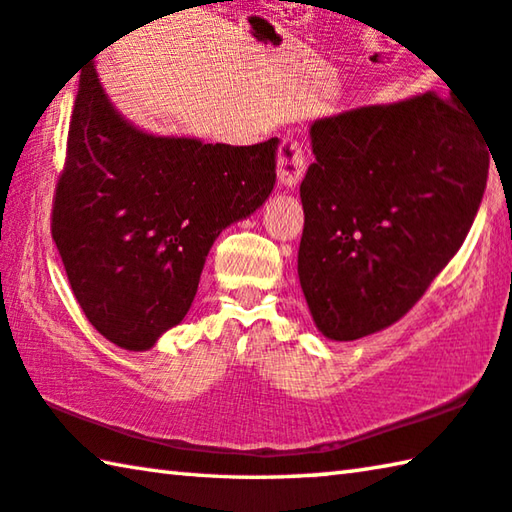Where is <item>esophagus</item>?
I'll return each instance as SVG.
<instances>
[{
    "mask_svg": "<svg viewBox=\"0 0 512 512\" xmlns=\"http://www.w3.org/2000/svg\"><path fill=\"white\" fill-rule=\"evenodd\" d=\"M276 175L285 188L297 186L306 175V152L294 139H283L279 146V161H276Z\"/></svg>",
    "mask_w": 512,
    "mask_h": 512,
    "instance_id": "1",
    "label": "esophagus"
}]
</instances>
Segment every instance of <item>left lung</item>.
<instances>
[{"label":"left lung","instance_id":"obj_1","mask_svg":"<svg viewBox=\"0 0 512 512\" xmlns=\"http://www.w3.org/2000/svg\"><path fill=\"white\" fill-rule=\"evenodd\" d=\"M310 139L299 281L321 333L353 342L405 317L459 251L490 148L434 92L326 116Z\"/></svg>","mask_w":512,"mask_h":512}]
</instances>
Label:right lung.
I'll return each mask as SVG.
<instances>
[{
  "label": "right lung",
  "instance_id": "right-lung-1",
  "mask_svg": "<svg viewBox=\"0 0 512 512\" xmlns=\"http://www.w3.org/2000/svg\"><path fill=\"white\" fill-rule=\"evenodd\" d=\"M276 148V137L229 146L134 128L92 62L80 74L51 213L89 324L125 351H148L177 326L220 231L270 197Z\"/></svg>",
  "mask_w": 512,
  "mask_h": 512
}]
</instances>
